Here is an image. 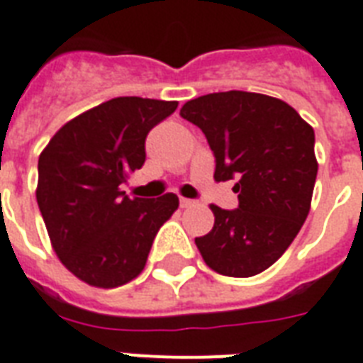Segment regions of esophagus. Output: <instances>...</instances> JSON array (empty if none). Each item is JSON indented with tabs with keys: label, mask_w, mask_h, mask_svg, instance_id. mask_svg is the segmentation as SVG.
<instances>
[{
	"label": "esophagus",
	"mask_w": 363,
	"mask_h": 363,
	"mask_svg": "<svg viewBox=\"0 0 363 363\" xmlns=\"http://www.w3.org/2000/svg\"><path fill=\"white\" fill-rule=\"evenodd\" d=\"M194 201L188 200V198H181V207H192Z\"/></svg>",
	"instance_id": "34e87169"
}]
</instances>
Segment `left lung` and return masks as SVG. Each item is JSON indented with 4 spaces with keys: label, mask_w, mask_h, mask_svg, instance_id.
I'll return each mask as SVG.
<instances>
[{
    "label": "left lung",
    "mask_w": 363,
    "mask_h": 363,
    "mask_svg": "<svg viewBox=\"0 0 363 363\" xmlns=\"http://www.w3.org/2000/svg\"><path fill=\"white\" fill-rule=\"evenodd\" d=\"M181 116L206 135L215 181L236 179L238 209L211 206L215 225L196 245L209 268L249 278L291 245L311 211L318 175L314 129L287 102L247 91L188 101Z\"/></svg>",
    "instance_id": "left-lung-1"
}]
</instances>
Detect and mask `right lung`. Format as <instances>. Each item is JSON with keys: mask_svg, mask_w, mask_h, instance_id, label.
I'll list each match as a JSON object with an SVG mask.
<instances>
[{"mask_svg": "<svg viewBox=\"0 0 363 363\" xmlns=\"http://www.w3.org/2000/svg\"><path fill=\"white\" fill-rule=\"evenodd\" d=\"M177 101L118 96L62 125L38 162V206L52 249L76 278L123 286L143 272L160 226L179 198H129L127 177L143 167L146 135Z\"/></svg>", "mask_w": 363, "mask_h": 363, "instance_id": "add662e5", "label": "right lung"}]
</instances>
